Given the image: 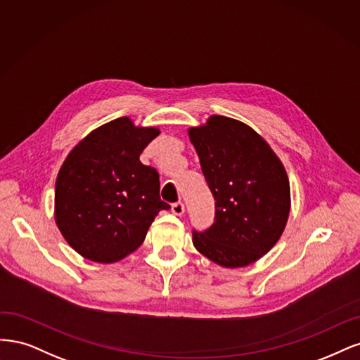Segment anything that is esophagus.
Wrapping results in <instances>:
<instances>
[{
    "instance_id": "obj_1",
    "label": "esophagus",
    "mask_w": 360,
    "mask_h": 360,
    "mask_svg": "<svg viewBox=\"0 0 360 360\" xmlns=\"http://www.w3.org/2000/svg\"><path fill=\"white\" fill-rule=\"evenodd\" d=\"M184 211H185V206H184L182 202H176V203L172 205V212L175 214V215L181 217L184 214Z\"/></svg>"
}]
</instances>
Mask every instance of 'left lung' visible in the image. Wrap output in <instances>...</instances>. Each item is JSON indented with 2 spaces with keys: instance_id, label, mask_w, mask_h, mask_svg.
<instances>
[{
  "instance_id": "8db88e82",
  "label": "left lung",
  "mask_w": 360,
  "mask_h": 360,
  "mask_svg": "<svg viewBox=\"0 0 360 360\" xmlns=\"http://www.w3.org/2000/svg\"><path fill=\"white\" fill-rule=\"evenodd\" d=\"M188 136L215 199L214 224L193 231L195 250L230 269L257 262L281 238L290 214L281 160L251 127L221 115Z\"/></svg>"
}]
</instances>
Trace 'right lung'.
<instances>
[{
  "label": "right lung",
  "mask_w": 360,
  "mask_h": 360,
  "mask_svg": "<svg viewBox=\"0 0 360 360\" xmlns=\"http://www.w3.org/2000/svg\"><path fill=\"white\" fill-rule=\"evenodd\" d=\"M160 134L129 117L103 124L67 155L55 184V223L80 256L115 263L142 245L160 211V176L141 163Z\"/></svg>",
  "instance_id": "obj_1"
}]
</instances>
